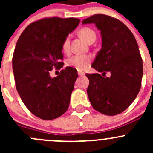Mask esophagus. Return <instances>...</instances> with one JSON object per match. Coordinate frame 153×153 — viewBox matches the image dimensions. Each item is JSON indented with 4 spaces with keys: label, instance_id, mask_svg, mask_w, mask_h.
<instances>
[{
    "label": "esophagus",
    "instance_id": "obj_1",
    "mask_svg": "<svg viewBox=\"0 0 153 153\" xmlns=\"http://www.w3.org/2000/svg\"><path fill=\"white\" fill-rule=\"evenodd\" d=\"M78 75H80V76H83V75H85V73H84V72H81V71H78Z\"/></svg>",
    "mask_w": 153,
    "mask_h": 153
}]
</instances>
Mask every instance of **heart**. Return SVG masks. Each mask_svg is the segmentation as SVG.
I'll return each instance as SVG.
<instances>
[{"label":"heart","instance_id":"heart-1","mask_svg":"<svg viewBox=\"0 0 153 153\" xmlns=\"http://www.w3.org/2000/svg\"><path fill=\"white\" fill-rule=\"evenodd\" d=\"M79 35L84 41L87 42L92 38H96L95 32L89 28H83L80 30ZM63 50L64 52H68L69 48V37L66 38L62 45ZM91 61V58L87 55H75L71 57L67 61V64L69 67H72L78 69L84 70L87 67L88 64Z\"/></svg>","mask_w":153,"mask_h":153}]
</instances>
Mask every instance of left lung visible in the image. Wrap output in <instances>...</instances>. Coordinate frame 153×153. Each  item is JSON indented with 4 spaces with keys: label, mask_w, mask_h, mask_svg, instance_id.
I'll list each match as a JSON object with an SVG mask.
<instances>
[{
    "label": "left lung",
    "mask_w": 153,
    "mask_h": 153,
    "mask_svg": "<svg viewBox=\"0 0 153 153\" xmlns=\"http://www.w3.org/2000/svg\"><path fill=\"white\" fill-rule=\"evenodd\" d=\"M95 24L101 32L102 44L92 67L98 73L86 74L89 84L87 95L92 107L106 115L124 112L139 92L143 77V62L133 34L121 21L97 14L82 21Z\"/></svg>",
    "instance_id": "8db88e82"
}]
</instances>
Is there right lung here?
<instances>
[{"label":"right lung","instance_id":"obj_1","mask_svg":"<svg viewBox=\"0 0 153 153\" xmlns=\"http://www.w3.org/2000/svg\"><path fill=\"white\" fill-rule=\"evenodd\" d=\"M79 23L74 18L39 20L24 29L15 46L12 69L17 91L27 109L41 119L58 118L69 107L77 69L67 67L54 78L49 73L54 67H63V43Z\"/></svg>","mask_w":153,"mask_h":153}]
</instances>
